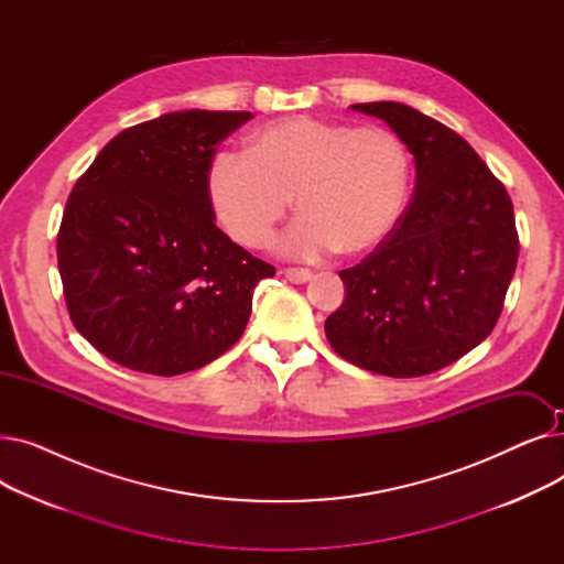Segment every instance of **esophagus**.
<instances>
[{"label": "esophagus", "instance_id": "34e87169", "mask_svg": "<svg viewBox=\"0 0 564 564\" xmlns=\"http://www.w3.org/2000/svg\"><path fill=\"white\" fill-rule=\"evenodd\" d=\"M283 276L292 283H306L313 279V274L308 270H297V267H288V270H283Z\"/></svg>", "mask_w": 564, "mask_h": 564}]
</instances>
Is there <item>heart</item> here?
Returning a JSON list of instances; mask_svg holds the SVG:
<instances>
[{"label":"heart","mask_w":564,"mask_h":564,"mask_svg":"<svg viewBox=\"0 0 564 564\" xmlns=\"http://www.w3.org/2000/svg\"><path fill=\"white\" fill-rule=\"evenodd\" d=\"M205 189L230 240L247 249L272 240L292 196L300 217L279 237L283 258L315 260L334 249L359 258L402 219L409 153L387 128L288 116L258 128L247 153L217 151Z\"/></svg>","instance_id":"b5f03b06"}]
</instances>
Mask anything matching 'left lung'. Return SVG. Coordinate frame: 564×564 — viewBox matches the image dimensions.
Masks as SVG:
<instances>
[{
  "label": "left lung",
  "mask_w": 564,
  "mask_h": 564,
  "mask_svg": "<svg viewBox=\"0 0 564 564\" xmlns=\"http://www.w3.org/2000/svg\"><path fill=\"white\" fill-rule=\"evenodd\" d=\"M381 118L416 164L398 228L340 272L343 306L324 322L336 354L387 377L436 372L496 327L519 258L512 200L451 128L402 102L351 105Z\"/></svg>",
  "instance_id": "1"
}]
</instances>
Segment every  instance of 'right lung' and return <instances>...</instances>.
I'll list each match as a JSON object with an SVG mask.
<instances>
[{
  "instance_id": "obj_1",
  "label": "right lung",
  "mask_w": 564,
  "mask_h": 564,
  "mask_svg": "<svg viewBox=\"0 0 564 564\" xmlns=\"http://www.w3.org/2000/svg\"><path fill=\"white\" fill-rule=\"evenodd\" d=\"M251 111H171L116 134L75 183L56 237L77 332L130 370L173 377L232 347L274 267L215 226L205 173Z\"/></svg>"
}]
</instances>
